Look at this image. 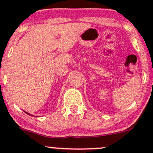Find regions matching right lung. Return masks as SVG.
Listing matches in <instances>:
<instances>
[{"instance_id":"obj_1","label":"right lung","mask_w":153,"mask_h":153,"mask_svg":"<svg viewBox=\"0 0 153 153\" xmlns=\"http://www.w3.org/2000/svg\"><path fill=\"white\" fill-rule=\"evenodd\" d=\"M24 112H25V113H26V114H27L30 115V114H29V113H28V112H26V111H24Z\"/></svg>"}]
</instances>
